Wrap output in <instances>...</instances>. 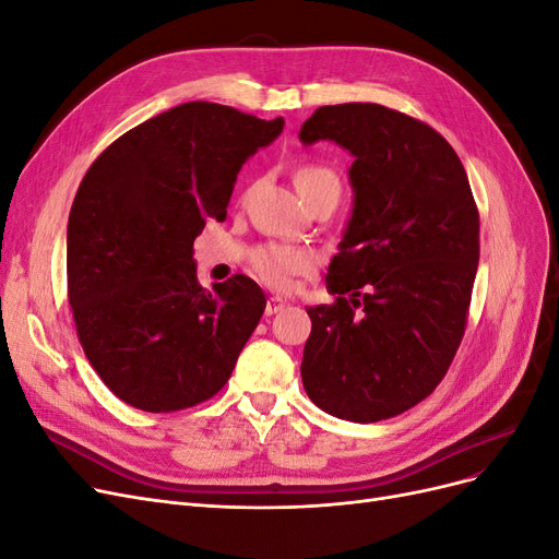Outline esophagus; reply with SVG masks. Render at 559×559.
Returning a JSON list of instances; mask_svg holds the SVG:
<instances>
[{
    "mask_svg": "<svg viewBox=\"0 0 559 559\" xmlns=\"http://www.w3.org/2000/svg\"><path fill=\"white\" fill-rule=\"evenodd\" d=\"M284 306H286V302H284L280 296H270V298H267V302H265V314H267V317H273V314L282 312V310H284Z\"/></svg>",
    "mask_w": 559,
    "mask_h": 559,
    "instance_id": "obj_1",
    "label": "esophagus"
}]
</instances>
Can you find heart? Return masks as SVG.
Instances as JSON below:
<instances>
[{"instance_id": "1", "label": "heart", "mask_w": 559, "mask_h": 559, "mask_svg": "<svg viewBox=\"0 0 559 559\" xmlns=\"http://www.w3.org/2000/svg\"><path fill=\"white\" fill-rule=\"evenodd\" d=\"M294 181L300 195H308L312 191H331L335 195H341V179H337V175L329 170V167H321V165L300 167ZM251 263L263 282L275 286V289H289L294 284V277L308 275L317 265V257L312 251L300 249V247L267 245L257 249Z\"/></svg>"}]
</instances>
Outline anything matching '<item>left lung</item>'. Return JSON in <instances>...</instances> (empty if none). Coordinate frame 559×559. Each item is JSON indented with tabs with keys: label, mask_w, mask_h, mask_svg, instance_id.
Listing matches in <instances>:
<instances>
[{
	"label": "left lung",
	"mask_w": 559,
	"mask_h": 559,
	"mask_svg": "<svg viewBox=\"0 0 559 559\" xmlns=\"http://www.w3.org/2000/svg\"><path fill=\"white\" fill-rule=\"evenodd\" d=\"M298 138L354 156V207L326 275L331 306L308 308L300 376L321 411L380 421L425 401L464 337L480 218L441 132L370 103L319 107Z\"/></svg>",
	"instance_id": "8db88e82"
}]
</instances>
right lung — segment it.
Instances as JSON below:
<instances>
[{
    "instance_id": "right-lung-1",
    "label": "right lung",
    "mask_w": 559,
    "mask_h": 559,
    "mask_svg": "<svg viewBox=\"0 0 559 559\" xmlns=\"http://www.w3.org/2000/svg\"><path fill=\"white\" fill-rule=\"evenodd\" d=\"M214 103H186L121 134L83 177L67 224V296L79 343L111 392L146 413L212 399L265 310L233 275L202 289L193 240L224 222L249 156L280 138Z\"/></svg>"
}]
</instances>
